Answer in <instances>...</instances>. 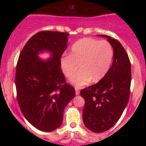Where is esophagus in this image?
Masks as SVG:
<instances>
[{"mask_svg": "<svg viewBox=\"0 0 146 146\" xmlns=\"http://www.w3.org/2000/svg\"><path fill=\"white\" fill-rule=\"evenodd\" d=\"M75 95H78L79 94H80V88H77V87H75Z\"/></svg>", "mask_w": 146, "mask_h": 146, "instance_id": "obj_1", "label": "esophagus"}]
</instances>
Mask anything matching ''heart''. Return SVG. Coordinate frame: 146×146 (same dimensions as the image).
<instances>
[{
	"label": "heart",
	"instance_id": "obj_1",
	"mask_svg": "<svg viewBox=\"0 0 146 146\" xmlns=\"http://www.w3.org/2000/svg\"><path fill=\"white\" fill-rule=\"evenodd\" d=\"M113 55V46L108 41L85 38L73 45L71 54L60 59V66L67 78H71L80 68L81 71L71 79L73 85L80 88L92 80L98 82L104 78L112 64Z\"/></svg>",
	"mask_w": 146,
	"mask_h": 146
}]
</instances>
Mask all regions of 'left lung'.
I'll return each instance as SVG.
<instances>
[{
    "label": "left lung",
    "mask_w": 146,
    "mask_h": 146,
    "mask_svg": "<svg viewBox=\"0 0 146 146\" xmlns=\"http://www.w3.org/2000/svg\"><path fill=\"white\" fill-rule=\"evenodd\" d=\"M98 36L107 38L113 46V64L102 80L80 92L85 100L84 124L96 133L109 130L119 119L128 102L131 83V64L124 48L111 37Z\"/></svg>",
    "instance_id": "8db88e82"
}]
</instances>
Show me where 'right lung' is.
Wrapping results in <instances>:
<instances>
[{
	"mask_svg": "<svg viewBox=\"0 0 146 146\" xmlns=\"http://www.w3.org/2000/svg\"><path fill=\"white\" fill-rule=\"evenodd\" d=\"M68 33L44 31L28 40L18 58L16 84L18 104L35 128L51 132L60 126L65 107L75 97V89L65 83L60 59L67 48ZM51 56L42 60L40 53Z\"/></svg>",
	"mask_w": 146,
	"mask_h": 146,
	"instance_id": "add662e5",
	"label": "right lung"
}]
</instances>
